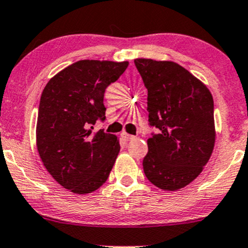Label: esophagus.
I'll use <instances>...</instances> for the list:
<instances>
[{
  "mask_svg": "<svg viewBox=\"0 0 248 248\" xmlns=\"http://www.w3.org/2000/svg\"><path fill=\"white\" fill-rule=\"evenodd\" d=\"M122 136H123V138H124L126 141H131V140H133V139L136 138L135 136H131V135H129V133H125V132L122 133Z\"/></svg>",
  "mask_w": 248,
  "mask_h": 248,
  "instance_id": "esophagus-1",
  "label": "esophagus"
}]
</instances>
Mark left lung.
<instances>
[{"label":"left lung","instance_id":"obj_1","mask_svg":"<svg viewBox=\"0 0 248 248\" xmlns=\"http://www.w3.org/2000/svg\"><path fill=\"white\" fill-rule=\"evenodd\" d=\"M135 65L147 88L148 122L160 130L147 139L144 173L162 190H179L202 173L214 151V98L179 63L138 58Z\"/></svg>","mask_w":248,"mask_h":248}]
</instances>
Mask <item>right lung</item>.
Here are the masks:
<instances>
[{
  "instance_id": "1",
  "label": "right lung",
  "mask_w": 248,
  "mask_h": 248,
  "mask_svg": "<svg viewBox=\"0 0 248 248\" xmlns=\"http://www.w3.org/2000/svg\"><path fill=\"white\" fill-rule=\"evenodd\" d=\"M127 61L80 60L55 74L40 97L36 144L52 177L74 194H89L107 181L121 150L115 135L92 132L106 118L104 92Z\"/></svg>"
}]
</instances>
